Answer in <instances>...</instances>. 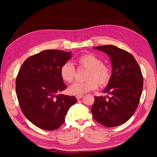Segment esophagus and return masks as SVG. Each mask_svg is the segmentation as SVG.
<instances>
[{
  "mask_svg": "<svg viewBox=\"0 0 157 157\" xmlns=\"http://www.w3.org/2000/svg\"><path fill=\"white\" fill-rule=\"evenodd\" d=\"M83 96H84V95H76V98L78 100H80Z\"/></svg>",
  "mask_w": 157,
  "mask_h": 157,
  "instance_id": "1",
  "label": "esophagus"
}]
</instances>
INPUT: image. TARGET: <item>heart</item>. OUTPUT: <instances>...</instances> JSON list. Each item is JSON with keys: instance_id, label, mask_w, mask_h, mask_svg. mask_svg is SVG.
<instances>
[{"instance_id": "1", "label": "heart", "mask_w": 157, "mask_h": 157, "mask_svg": "<svg viewBox=\"0 0 157 157\" xmlns=\"http://www.w3.org/2000/svg\"><path fill=\"white\" fill-rule=\"evenodd\" d=\"M80 67L88 69L83 82H75L69 87L70 94L82 95L97 88L98 84L103 87L107 85L111 79V71L107 65L102 63V59L93 53H86L79 57L78 60ZM60 76L63 81L71 83L75 77V68L72 63L67 62L63 63L59 70Z\"/></svg>"}]
</instances>
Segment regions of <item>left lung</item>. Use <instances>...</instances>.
<instances>
[{"label":"left lung","mask_w":157,"mask_h":157,"mask_svg":"<svg viewBox=\"0 0 157 157\" xmlns=\"http://www.w3.org/2000/svg\"><path fill=\"white\" fill-rule=\"evenodd\" d=\"M110 57L112 74L103 93L109 96L95 97L93 117L107 127L123 124L131 118L139 105L143 79L136 59L128 52L112 45L94 48Z\"/></svg>","instance_id":"obj_1"}]
</instances>
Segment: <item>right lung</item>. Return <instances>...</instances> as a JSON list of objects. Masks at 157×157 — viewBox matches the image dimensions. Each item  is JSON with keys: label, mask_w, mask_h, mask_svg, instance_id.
Masks as SVG:
<instances>
[{"label": "right lung", "mask_w": 157, "mask_h": 157, "mask_svg": "<svg viewBox=\"0 0 157 157\" xmlns=\"http://www.w3.org/2000/svg\"><path fill=\"white\" fill-rule=\"evenodd\" d=\"M72 55L46 50L28 57L18 71L16 92L23 114L39 128L52 131L62 126L75 96L60 94L66 89L59 70Z\"/></svg>", "instance_id": "1"}]
</instances>
